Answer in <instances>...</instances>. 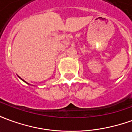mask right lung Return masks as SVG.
<instances>
[{"label": "right lung", "mask_w": 132, "mask_h": 132, "mask_svg": "<svg viewBox=\"0 0 132 132\" xmlns=\"http://www.w3.org/2000/svg\"><path fill=\"white\" fill-rule=\"evenodd\" d=\"M23 80V81H24V80ZM24 82H25V81H24Z\"/></svg>", "instance_id": "right-lung-1"}]
</instances>
